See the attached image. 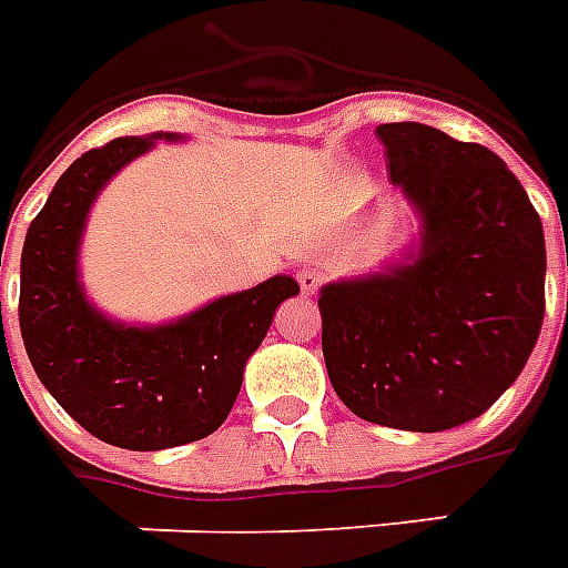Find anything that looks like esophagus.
I'll list each match as a JSON object with an SVG mask.
<instances>
[{
  "label": "esophagus",
  "instance_id": "obj_1",
  "mask_svg": "<svg viewBox=\"0 0 568 568\" xmlns=\"http://www.w3.org/2000/svg\"><path fill=\"white\" fill-rule=\"evenodd\" d=\"M322 283H325V273L318 271V267H304V271H297V285H301L304 295H316Z\"/></svg>",
  "mask_w": 568,
  "mask_h": 568
}]
</instances>
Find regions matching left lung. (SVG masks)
<instances>
[{
    "label": "left lung",
    "mask_w": 568,
    "mask_h": 568,
    "mask_svg": "<svg viewBox=\"0 0 568 568\" xmlns=\"http://www.w3.org/2000/svg\"><path fill=\"white\" fill-rule=\"evenodd\" d=\"M418 216L400 258L322 285V352L364 422L439 434L518 379L545 316V231L497 153L424 123L376 129Z\"/></svg>",
    "instance_id": "8db88e82"
}]
</instances>
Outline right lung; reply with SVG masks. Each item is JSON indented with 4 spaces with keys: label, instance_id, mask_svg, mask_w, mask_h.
<instances>
[{
    "label": "right lung",
    "instance_id": "1",
    "mask_svg": "<svg viewBox=\"0 0 568 568\" xmlns=\"http://www.w3.org/2000/svg\"><path fill=\"white\" fill-rule=\"evenodd\" d=\"M159 141L186 138L153 132L83 153L32 220L20 258V334L38 379L83 430L129 452H162L213 434L241 394L246 361L276 306L301 292L292 276L276 273L159 325H129L92 304L81 283L92 204Z\"/></svg>",
    "mask_w": 568,
    "mask_h": 568
}]
</instances>
